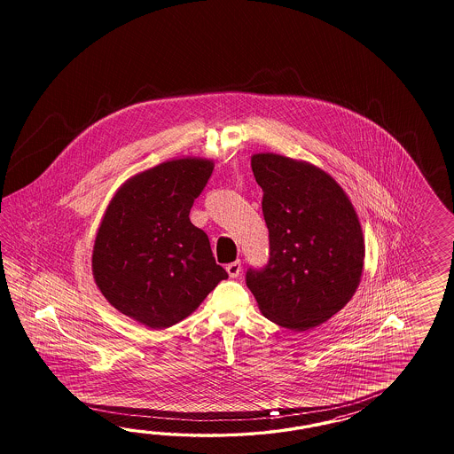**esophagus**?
<instances>
[{"instance_id":"obj_1","label":"esophagus","mask_w":454,"mask_h":454,"mask_svg":"<svg viewBox=\"0 0 454 454\" xmlns=\"http://www.w3.org/2000/svg\"><path fill=\"white\" fill-rule=\"evenodd\" d=\"M226 271H228V275H230V278H238V276H239V273H241V262H230V264L226 266Z\"/></svg>"}]
</instances>
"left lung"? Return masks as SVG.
Listing matches in <instances>:
<instances>
[{
    "label": "left lung",
    "instance_id": "left-lung-1",
    "mask_svg": "<svg viewBox=\"0 0 454 454\" xmlns=\"http://www.w3.org/2000/svg\"><path fill=\"white\" fill-rule=\"evenodd\" d=\"M270 231V262L249 270L262 317L313 330L343 309L361 283L364 238L338 181L321 168L276 153L251 156Z\"/></svg>",
    "mask_w": 454,
    "mask_h": 454
}]
</instances>
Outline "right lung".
<instances>
[{"label":"right lung","mask_w":454,"mask_h":454,"mask_svg":"<svg viewBox=\"0 0 454 454\" xmlns=\"http://www.w3.org/2000/svg\"><path fill=\"white\" fill-rule=\"evenodd\" d=\"M213 160L183 156L139 171L113 194L99 223L91 270L114 309L150 330L190 317L228 273L207 233L190 221Z\"/></svg>","instance_id":"add662e5"}]
</instances>
